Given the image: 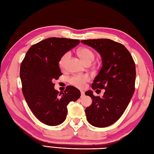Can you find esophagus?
<instances>
[{"label": "esophagus", "instance_id": "esophagus-1", "mask_svg": "<svg viewBox=\"0 0 154 154\" xmlns=\"http://www.w3.org/2000/svg\"><path fill=\"white\" fill-rule=\"evenodd\" d=\"M80 93H81V97H83L84 96H85V92H84L83 91H80Z\"/></svg>", "mask_w": 154, "mask_h": 154}]
</instances>
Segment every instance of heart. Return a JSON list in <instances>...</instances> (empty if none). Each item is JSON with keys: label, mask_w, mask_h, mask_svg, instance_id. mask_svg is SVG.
I'll use <instances>...</instances> for the list:
<instances>
[{"label": "heart", "mask_w": 154, "mask_h": 154, "mask_svg": "<svg viewBox=\"0 0 154 154\" xmlns=\"http://www.w3.org/2000/svg\"><path fill=\"white\" fill-rule=\"evenodd\" d=\"M77 53L82 60L86 63H91L94 59V55L91 50L86 48H81L78 49ZM70 52H66L63 54L62 57H60L59 61L60 68L62 69H65L67 66L68 61L70 57ZM89 80V77L86 74H77L71 76L68 79V82L70 85L77 87L79 88H82L85 87V84L88 82Z\"/></svg>", "instance_id": "heart-1"}]
</instances>
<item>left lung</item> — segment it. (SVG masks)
I'll use <instances>...</instances> for the list:
<instances>
[{
	"mask_svg": "<svg viewBox=\"0 0 154 154\" xmlns=\"http://www.w3.org/2000/svg\"><path fill=\"white\" fill-rule=\"evenodd\" d=\"M82 43L94 48L102 57L103 66L92 88L104 89L103 97L85 92L92 103L85 109L86 119L97 127L115 123L125 111L135 91V64L131 54L120 43L109 39H87Z\"/></svg>",
	"mask_w": 154,
	"mask_h": 154,
	"instance_id": "obj_1",
	"label": "left lung"
}]
</instances>
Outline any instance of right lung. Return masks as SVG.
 <instances>
[{
  "label": "right lung",
  "mask_w": 154,
  "mask_h": 154,
  "mask_svg": "<svg viewBox=\"0 0 154 154\" xmlns=\"http://www.w3.org/2000/svg\"><path fill=\"white\" fill-rule=\"evenodd\" d=\"M78 39L50 37L29 49L20 67L22 92L34 115L45 125L56 126L65 121L67 106L80 97L76 87L63 92L54 89V80L62 75L59 61L63 54L78 44Z\"/></svg>",
  "instance_id": "1"
}]
</instances>
